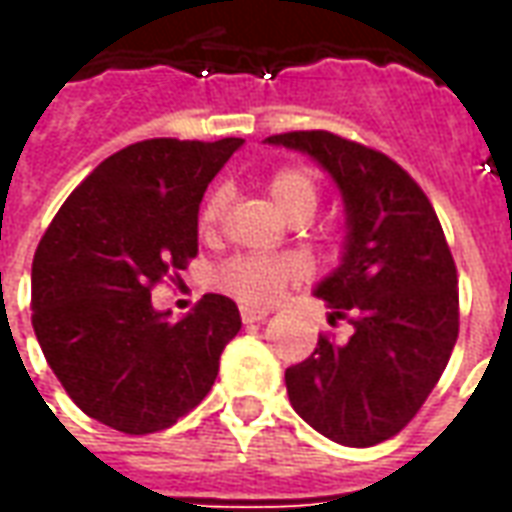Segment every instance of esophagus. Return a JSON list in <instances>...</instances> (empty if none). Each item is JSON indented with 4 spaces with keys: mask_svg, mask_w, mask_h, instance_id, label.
<instances>
[{
    "mask_svg": "<svg viewBox=\"0 0 512 512\" xmlns=\"http://www.w3.org/2000/svg\"><path fill=\"white\" fill-rule=\"evenodd\" d=\"M271 310L268 307H255V304H241V321L244 323H260L266 321Z\"/></svg>",
    "mask_w": 512,
    "mask_h": 512,
    "instance_id": "1",
    "label": "esophagus"
}]
</instances>
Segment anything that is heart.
Listing matches in <instances>:
<instances>
[{
  "label": "heart",
  "mask_w": 512,
  "mask_h": 512,
  "mask_svg": "<svg viewBox=\"0 0 512 512\" xmlns=\"http://www.w3.org/2000/svg\"><path fill=\"white\" fill-rule=\"evenodd\" d=\"M268 197L288 219L310 216L318 208V180L307 167H282L271 172L266 183ZM224 208V191H213L211 200L202 208V227L211 230L219 222ZM296 257H233L216 268L213 285L246 304H263L277 296L290 279L301 277Z\"/></svg>",
  "instance_id": "1"
}]
</instances>
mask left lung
Returning <instances> with one entry per match:
<instances>
[{
  "label": "left lung",
  "instance_id": "obj_1",
  "mask_svg": "<svg viewBox=\"0 0 512 512\" xmlns=\"http://www.w3.org/2000/svg\"><path fill=\"white\" fill-rule=\"evenodd\" d=\"M310 156L345 205L340 266L312 293L351 337L285 370L290 406L345 447H373L406 428L439 384L458 340V274L433 205L378 150L329 131L268 136Z\"/></svg>",
  "mask_w": 512,
  "mask_h": 512
}]
</instances>
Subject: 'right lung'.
<instances>
[{"mask_svg": "<svg viewBox=\"0 0 512 512\" xmlns=\"http://www.w3.org/2000/svg\"><path fill=\"white\" fill-rule=\"evenodd\" d=\"M244 139H145L65 200L32 260V326L46 362L87 417L145 436L211 392L241 329L233 299L205 293L180 321L150 288L197 257L202 194Z\"/></svg>", "mask_w": 512, "mask_h": 512, "instance_id": "obj_1", "label": "right lung"}]
</instances>
